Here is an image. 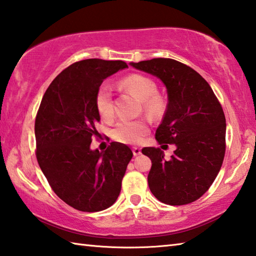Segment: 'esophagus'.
<instances>
[{
  "instance_id": "1",
  "label": "esophagus",
  "mask_w": 256,
  "mask_h": 256,
  "mask_svg": "<svg viewBox=\"0 0 256 256\" xmlns=\"http://www.w3.org/2000/svg\"><path fill=\"white\" fill-rule=\"evenodd\" d=\"M132 151H133V154L134 156H140L141 154V148H136V146H134L133 148H132Z\"/></svg>"
}]
</instances>
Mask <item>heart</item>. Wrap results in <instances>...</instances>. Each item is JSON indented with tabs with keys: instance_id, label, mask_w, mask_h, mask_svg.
I'll use <instances>...</instances> for the list:
<instances>
[{
	"instance_id": "obj_1",
	"label": "heart",
	"mask_w": 256,
	"mask_h": 256,
	"mask_svg": "<svg viewBox=\"0 0 256 256\" xmlns=\"http://www.w3.org/2000/svg\"><path fill=\"white\" fill-rule=\"evenodd\" d=\"M123 87L126 88L138 98L143 100L146 112L156 118L160 116L164 110V103L160 96L156 95L158 88L151 78L143 75H130L122 80ZM96 110L104 120H110L114 115L113 95L108 84H102L95 96ZM148 131V122L144 120H120L112 130V138L120 143L138 144Z\"/></svg>"
}]
</instances>
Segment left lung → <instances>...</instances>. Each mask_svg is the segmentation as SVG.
Returning <instances> with one entry per match:
<instances>
[{
  "mask_svg": "<svg viewBox=\"0 0 256 256\" xmlns=\"http://www.w3.org/2000/svg\"><path fill=\"white\" fill-rule=\"evenodd\" d=\"M131 66L166 85L168 106L156 138L176 146L169 160L160 148H142L152 162L148 188L166 205H187L207 192L220 170L226 150L224 110L209 84L187 64L154 58Z\"/></svg>",
  "mask_w": 256,
  "mask_h": 256,
  "instance_id": "left-lung-1",
  "label": "left lung"
}]
</instances>
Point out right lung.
<instances>
[{
	"instance_id": "obj_1",
	"label": "right lung",
	"mask_w": 256,
	"mask_h": 256,
	"mask_svg": "<svg viewBox=\"0 0 256 256\" xmlns=\"http://www.w3.org/2000/svg\"><path fill=\"white\" fill-rule=\"evenodd\" d=\"M126 67L122 60L102 59L70 64L50 84L36 113V160L54 194L77 210L112 206L133 156L131 148L118 142L103 152L90 148L100 120L96 92L105 78Z\"/></svg>"
}]
</instances>
